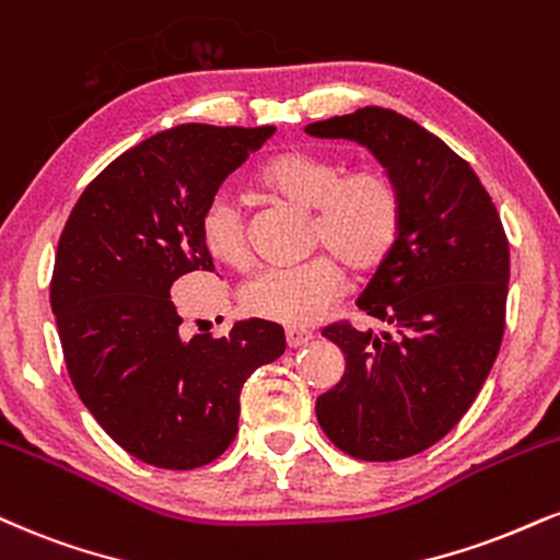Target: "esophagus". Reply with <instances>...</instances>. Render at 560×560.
<instances>
[{
    "label": "esophagus",
    "instance_id": "1",
    "mask_svg": "<svg viewBox=\"0 0 560 560\" xmlns=\"http://www.w3.org/2000/svg\"><path fill=\"white\" fill-rule=\"evenodd\" d=\"M310 339H313V334H310L307 328H298V326L287 328V345L292 347V349H298V347H305Z\"/></svg>",
    "mask_w": 560,
    "mask_h": 560
}]
</instances>
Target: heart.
Masks as SVG:
<instances>
[{
  "instance_id": "heart-1",
  "label": "heart",
  "mask_w": 560,
  "mask_h": 560,
  "mask_svg": "<svg viewBox=\"0 0 560 560\" xmlns=\"http://www.w3.org/2000/svg\"><path fill=\"white\" fill-rule=\"evenodd\" d=\"M253 182L262 192L313 211L310 247L318 255L300 268L262 271L242 289V310L253 318L307 326L345 292V273L373 276L390 260L404 232V198L396 179L373 164L345 170L328 153L284 148L255 166ZM200 242L219 266L250 262L242 213L213 200L200 215Z\"/></svg>"
}]
</instances>
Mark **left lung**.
<instances>
[{
	"label": "left lung",
	"instance_id": "8db88e82",
	"mask_svg": "<svg viewBox=\"0 0 560 560\" xmlns=\"http://www.w3.org/2000/svg\"><path fill=\"white\" fill-rule=\"evenodd\" d=\"M305 132L365 145L401 190L399 247L357 300L388 331L323 328L347 370L315 415L354 459H407L467 415L493 368L506 326V232L472 166L401 114L365 106Z\"/></svg>",
	"mask_w": 560,
	"mask_h": 560
}]
</instances>
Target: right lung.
Instances as JSON below:
<instances>
[{"label":"right lung","instance_id":"right-lung-1","mask_svg":"<svg viewBox=\"0 0 560 560\" xmlns=\"http://www.w3.org/2000/svg\"><path fill=\"white\" fill-rule=\"evenodd\" d=\"M276 132L179 125L117 156L67 219L51 313L72 386L112 441L161 469L219 459L237 435L240 390L284 354V328L240 320L221 339L179 336L172 284L213 271L200 215L221 182Z\"/></svg>","mask_w":560,"mask_h":560}]
</instances>
